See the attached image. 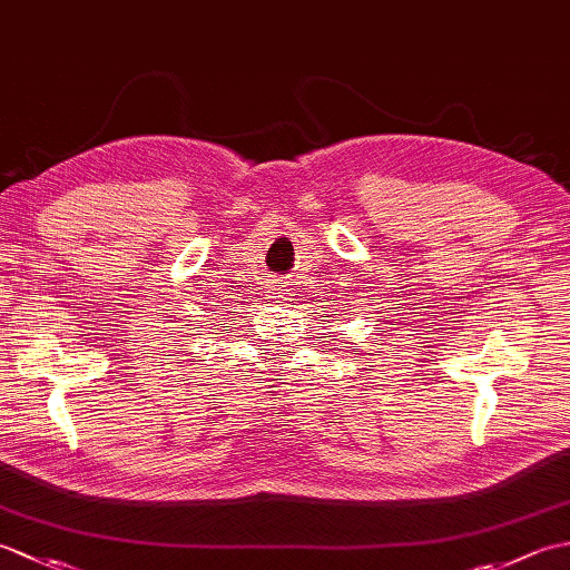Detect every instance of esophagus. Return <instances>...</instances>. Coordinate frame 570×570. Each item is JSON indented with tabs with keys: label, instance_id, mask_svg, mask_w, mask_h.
<instances>
[{
	"label": "esophagus",
	"instance_id": "obj_1",
	"mask_svg": "<svg viewBox=\"0 0 570 570\" xmlns=\"http://www.w3.org/2000/svg\"><path fill=\"white\" fill-rule=\"evenodd\" d=\"M266 296H269L274 304H284L286 286H284L282 278H269V282H266Z\"/></svg>",
	"mask_w": 570,
	"mask_h": 570
}]
</instances>
